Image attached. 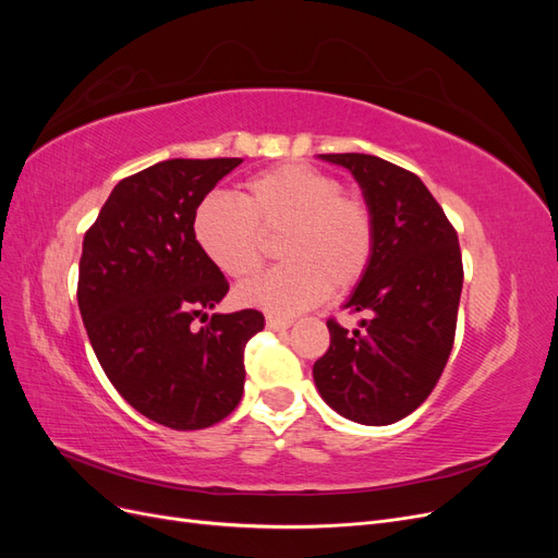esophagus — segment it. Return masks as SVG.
Listing matches in <instances>:
<instances>
[{
  "instance_id": "obj_1",
  "label": "esophagus",
  "mask_w": 558,
  "mask_h": 558,
  "mask_svg": "<svg viewBox=\"0 0 558 558\" xmlns=\"http://www.w3.org/2000/svg\"><path fill=\"white\" fill-rule=\"evenodd\" d=\"M265 328L272 332H283L286 328H291V318H279V316H267L265 318Z\"/></svg>"
}]
</instances>
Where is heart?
<instances>
[{
	"instance_id": "b5f03b06",
	"label": "heart",
	"mask_w": 558,
	"mask_h": 558,
	"mask_svg": "<svg viewBox=\"0 0 558 558\" xmlns=\"http://www.w3.org/2000/svg\"><path fill=\"white\" fill-rule=\"evenodd\" d=\"M242 202L209 195L197 205L193 234L211 265L234 281L258 272L265 238L281 234L283 263L238 291V302L269 316H295L330 289H351L375 256V218L342 181L316 167L289 162L244 183Z\"/></svg>"
}]
</instances>
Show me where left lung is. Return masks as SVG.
I'll return each mask as SVG.
<instances>
[{
  "mask_svg": "<svg viewBox=\"0 0 558 558\" xmlns=\"http://www.w3.org/2000/svg\"><path fill=\"white\" fill-rule=\"evenodd\" d=\"M356 177L375 218V256L344 307L363 330L328 318L330 347L314 363L320 398L365 426L412 414L449 361L463 260L442 207L414 172L367 154H324Z\"/></svg>",
  "mask_w": 558,
  "mask_h": 558,
  "instance_id": "8db88e82",
  "label": "left lung"
}]
</instances>
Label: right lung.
<instances>
[{
	"label": "right lung",
	"mask_w": 558,
	"mask_h": 558,
	"mask_svg": "<svg viewBox=\"0 0 558 558\" xmlns=\"http://www.w3.org/2000/svg\"><path fill=\"white\" fill-rule=\"evenodd\" d=\"M240 162L174 158L125 177L83 238L76 298L95 356L134 410L174 430L238 408L244 347L265 326L258 310L209 318L230 283L193 234L197 205Z\"/></svg>",
	"instance_id": "add662e5"
}]
</instances>
